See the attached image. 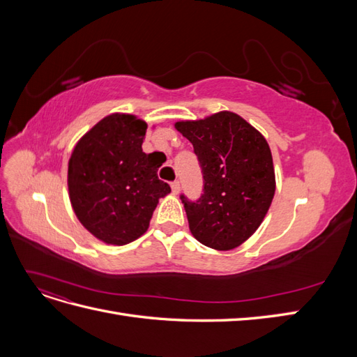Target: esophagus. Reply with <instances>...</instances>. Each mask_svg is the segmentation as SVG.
I'll use <instances>...</instances> for the list:
<instances>
[{"label":"esophagus","instance_id":"obj_1","mask_svg":"<svg viewBox=\"0 0 357 357\" xmlns=\"http://www.w3.org/2000/svg\"><path fill=\"white\" fill-rule=\"evenodd\" d=\"M171 189H172V193H176V195H177V193L180 192V183L177 180L172 181L171 183Z\"/></svg>","mask_w":357,"mask_h":357}]
</instances>
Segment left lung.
Here are the masks:
<instances>
[{
  "instance_id": "8db88e82",
  "label": "left lung",
  "mask_w": 357,
  "mask_h": 357,
  "mask_svg": "<svg viewBox=\"0 0 357 357\" xmlns=\"http://www.w3.org/2000/svg\"><path fill=\"white\" fill-rule=\"evenodd\" d=\"M176 129L192 143L204 178L197 201L180 195L192 235L215 250L238 247L259 228L274 198L275 174L266 139L231 112L177 122Z\"/></svg>"
}]
</instances>
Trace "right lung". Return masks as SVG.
<instances>
[{
	"label": "right lung",
	"instance_id": "add662e5",
	"mask_svg": "<svg viewBox=\"0 0 357 357\" xmlns=\"http://www.w3.org/2000/svg\"><path fill=\"white\" fill-rule=\"evenodd\" d=\"M146 122L110 114L75 144L68 162V190L75 215L96 238L123 245L142 236L159 198L171 192L158 178L152 155L142 144Z\"/></svg>",
	"mask_w": 357,
	"mask_h": 357
}]
</instances>
